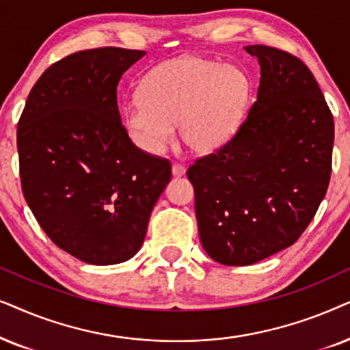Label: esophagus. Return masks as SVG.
<instances>
[{
	"label": "esophagus",
	"mask_w": 350,
	"mask_h": 350,
	"mask_svg": "<svg viewBox=\"0 0 350 350\" xmlns=\"http://www.w3.org/2000/svg\"><path fill=\"white\" fill-rule=\"evenodd\" d=\"M185 174V166L183 165V163H178L174 161L172 163V176H184Z\"/></svg>",
	"instance_id": "34e87169"
}]
</instances>
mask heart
Wrapping results in <instances>:
<instances>
[{
	"instance_id": "b5f03b06",
	"label": "heart",
	"mask_w": 350,
	"mask_h": 350,
	"mask_svg": "<svg viewBox=\"0 0 350 350\" xmlns=\"http://www.w3.org/2000/svg\"><path fill=\"white\" fill-rule=\"evenodd\" d=\"M248 92V78L239 68L200 57L174 59L147 75L141 96L124 104L123 120L147 152H161L179 123L185 146L209 153L235 133Z\"/></svg>"
}]
</instances>
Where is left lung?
<instances>
[{
  "label": "left lung",
  "instance_id": "1",
  "mask_svg": "<svg viewBox=\"0 0 350 350\" xmlns=\"http://www.w3.org/2000/svg\"><path fill=\"white\" fill-rule=\"evenodd\" d=\"M258 57V100L237 133L189 166L200 240L226 265H250L302 235L332 178L334 121L309 67L286 51Z\"/></svg>",
  "mask_w": 350,
  "mask_h": 350
}]
</instances>
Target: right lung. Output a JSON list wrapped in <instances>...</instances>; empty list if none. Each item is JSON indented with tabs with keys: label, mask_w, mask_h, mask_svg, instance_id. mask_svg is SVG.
Listing matches in <instances>:
<instances>
[{
	"label": "right lung",
	"mask_w": 350,
	"mask_h": 350,
	"mask_svg": "<svg viewBox=\"0 0 350 350\" xmlns=\"http://www.w3.org/2000/svg\"><path fill=\"white\" fill-rule=\"evenodd\" d=\"M144 54L105 46L57 60L31 88L17 124L27 204L54 245L88 264L137 253L171 179L167 158L134 146L116 102L121 77Z\"/></svg>",
	"instance_id": "right-lung-1"
}]
</instances>
